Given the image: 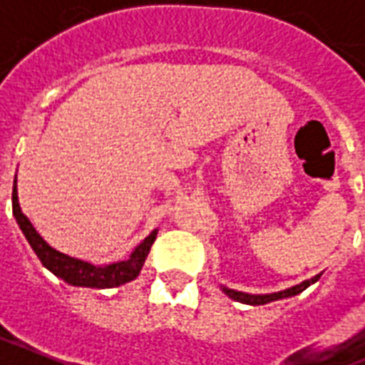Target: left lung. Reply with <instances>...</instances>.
Here are the masks:
<instances>
[{
  "label": "left lung",
  "instance_id": "obj_1",
  "mask_svg": "<svg viewBox=\"0 0 365 365\" xmlns=\"http://www.w3.org/2000/svg\"><path fill=\"white\" fill-rule=\"evenodd\" d=\"M319 275H314L310 279H306V282L299 283V285H294V287L283 289V291H277V293H266V294H250V293H243V291H235V289L224 287V285H220V289L224 291V293L230 297V299L237 300V302H243V304H252V306H260V304H268V302H274V300L279 299H289V297H294V294L302 293L304 289H308L312 283H316L319 279Z\"/></svg>",
  "mask_w": 365,
  "mask_h": 365
}]
</instances>
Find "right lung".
I'll return each mask as SVG.
<instances>
[{
	"mask_svg": "<svg viewBox=\"0 0 365 365\" xmlns=\"http://www.w3.org/2000/svg\"><path fill=\"white\" fill-rule=\"evenodd\" d=\"M13 216H15L16 224L24 233V237L30 243L32 250L36 252V257L40 258L41 264L46 266L53 275H57L59 279L66 282L68 285L74 287H91V289H110L124 285V283L132 282L139 275L145 258L151 250V245L157 239L158 230L151 232L141 243L133 249L128 260H120V262L105 264V266H97V264L86 262L80 258L68 257L61 250L53 249L51 245L47 243L46 239L41 237L40 233L36 232V227L32 226V222L22 214L21 205H19V193H16V176L15 183H13Z\"/></svg>",
	"mask_w": 365,
	"mask_h": 365,
	"instance_id": "1",
	"label": "right lung"
}]
</instances>
